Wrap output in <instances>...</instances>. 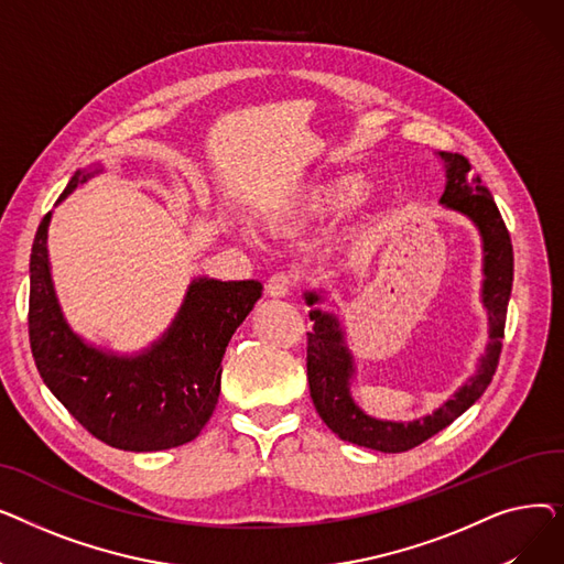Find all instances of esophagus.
<instances>
[{
  "label": "esophagus",
  "instance_id": "esophagus-1",
  "mask_svg": "<svg viewBox=\"0 0 564 564\" xmlns=\"http://www.w3.org/2000/svg\"><path fill=\"white\" fill-rule=\"evenodd\" d=\"M264 290H267V294H270V297H274V300H281V297H288V294L292 292V279L288 276V274H274L270 281H267V285H264Z\"/></svg>",
  "mask_w": 564,
  "mask_h": 564
}]
</instances>
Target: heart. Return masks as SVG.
<instances>
[{"label": "heart", "mask_w": 564, "mask_h": 564, "mask_svg": "<svg viewBox=\"0 0 564 564\" xmlns=\"http://www.w3.org/2000/svg\"><path fill=\"white\" fill-rule=\"evenodd\" d=\"M364 187V177L354 173L322 177V181L306 183L300 189L270 203L264 207L262 217L270 230L292 232L315 217L347 210L349 205L361 198ZM242 235L249 242H256V235L251 230H245Z\"/></svg>", "instance_id": "1"}]
</instances>
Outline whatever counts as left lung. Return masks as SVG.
<instances>
[{"instance_id": "1", "label": "left lung", "mask_w": 564, "mask_h": 564, "mask_svg": "<svg viewBox=\"0 0 564 564\" xmlns=\"http://www.w3.org/2000/svg\"><path fill=\"white\" fill-rule=\"evenodd\" d=\"M443 169H446V189L438 203L462 217H466L480 232L482 242V288L480 302L487 311L489 340L485 354L478 359V368L462 387L438 404L432 413H425L413 421H387L366 413L351 395V383L357 379V359L347 345V334L336 313L322 311L319 304L327 300V290H304L308 315L313 319V332H308V387L313 404L319 419L343 441L379 453H404L416 448L443 427L476 404L487 391L496 372L502 329L512 294L514 276V253L510 232L502 221L491 192L482 185L480 175L470 171L466 158L457 153H438Z\"/></svg>"}]
</instances>
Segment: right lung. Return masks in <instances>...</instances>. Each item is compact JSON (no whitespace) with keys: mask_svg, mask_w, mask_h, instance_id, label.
Listing matches in <instances>:
<instances>
[{"mask_svg":"<svg viewBox=\"0 0 564 564\" xmlns=\"http://www.w3.org/2000/svg\"><path fill=\"white\" fill-rule=\"evenodd\" d=\"M102 171V164L77 169L56 205ZM50 221L52 213L29 260V343L45 387L111 448L155 453L189 443L213 416L226 347L262 297V283L196 276L158 340L134 354L102 349L73 332L58 304Z\"/></svg>","mask_w":564,"mask_h":564,"instance_id":"add662e5","label":"right lung"}]
</instances>
